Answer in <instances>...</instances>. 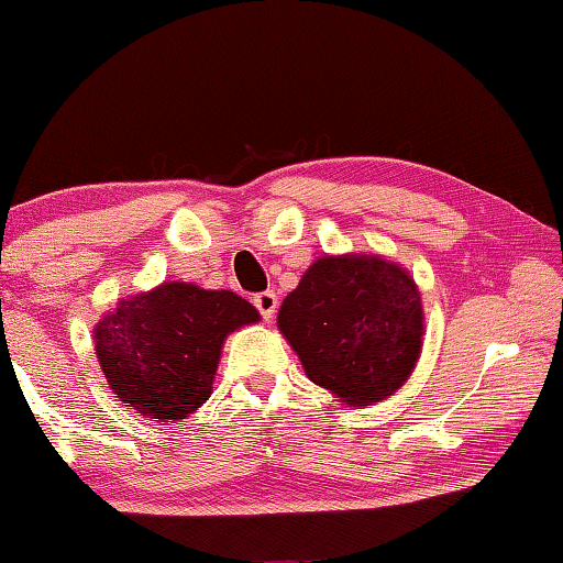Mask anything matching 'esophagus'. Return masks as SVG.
<instances>
[{
	"label": "esophagus",
	"instance_id": "1",
	"mask_svg": "<svg viewBox=\"0 0 563 563\" xmlns=\"http://www.w3.org/2000/svg\"><path fill=\"white\" fill-rule=\"evenodd\" d=\"M253 305H255V310L261 312L263 320H273L275 310H278V295H275L273 290H263V292L255 295Z\"/></svg>",
	"mask_w": 563,
	"mask_h": 563
}]
</instances>
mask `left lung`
<instances>
[{
	"label": "left lung",
	"instance_id": "left-lung-1",
	"mask_svg": "<svg viewBox=\"0 0 563 563\" xmlns=\"http://www.w3.org/2000/svg\"><path fill=\"white\" fill-rule=\"evenodd\" d=\"M278 328L312 383L350 407L405 385L422 350L415 280L377 255L316 261L283 300Z\"/></svg>",
	"mask_w": 563,
	"mask_h": 563
}]
</instances>
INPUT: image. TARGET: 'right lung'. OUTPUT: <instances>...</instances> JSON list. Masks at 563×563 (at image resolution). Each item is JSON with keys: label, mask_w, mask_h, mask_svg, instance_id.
<instances>
[{"label": "right lung", "mask_w": 563, "mask_h": 563, "mask_svg": "<svg viewBox=\"0 0 563 563\" xmlns=\"http://www.w3.org/2000/svg\"><path fill=\"white\" fill-rule=\"evenodd\" d=\"M258 320V310L231 290L164 283L121 300L93 340L121 402L154 419H184L211 397L228 332Z\"/></svg>", "instance_id": "add662e5"}]
</instances>
